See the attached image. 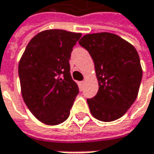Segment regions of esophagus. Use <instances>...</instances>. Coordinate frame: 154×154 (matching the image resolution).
I'll list each match as a JSON object with an SVG mask.
<instances>
[{
    "instance_id": "esophagus-1",
    "label": "esophagus",
    "mask_w": 154,
    "mask_h": 154,
    "mask_svg": "<svg viewBox=\"0 0 154 154\" xmlns=\"http://www.w3.org/2000/svg\"><path fill=\"white\" fill-rule=\"evenodd\" d=\"M84 84H85V81H82L81 82V85H84Z\"/></svg>"
}]
</instances>
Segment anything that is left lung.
<instances>
[{
	"mask_svg": "<svg viewBox=\"0 0 154 154\" xmlns=\"http://www.w3.org/2000/svg\"><path fill=\"white\" fill-rule=\"evenodd\" d=\"M79 45L90 53L99 89L87 99L91 114L103 122L121 118L136 101L143 76L137 51L120 36L108 33L85 35Z\"/></svg>",
	"mask_w": 154,
	"mask_h": 154,
	"instance_id": "1",
	"label": "left lung"
}]
</instances>
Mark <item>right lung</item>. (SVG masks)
<instances>
[{"label":"right lung","mask_w":154,"mask_h":154,"mask_svg":"<svg viewBox=\"0 0 154 154\" xmlns=\"http://www.w3.org/2000/svg\"><path fill=\"white\" fill-rule=\"evenodd\" d=\"M81 33L49 29L35 35L18 62L21 94L32 114L50 126L64 122L78 94L69 59Z\"/></svg>","instance_id":"right-lung-1"}]
</instances>
